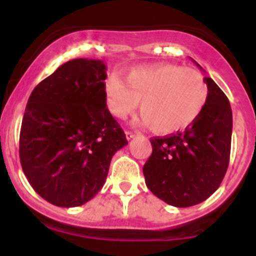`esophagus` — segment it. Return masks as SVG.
<instances>
[{
  "label": "esophagus",
  "instance_id": "obj_1",
  "mask_svg": "<svg viewBox=\"0 0 256 256\" xmlns=\"http://www.w3.org/2000/svg\"><path fill=\"white\" fill-rule=\"evenodd\" d=\"M125 135H126V138H128V140H131V138H135V136H136L135 134L131 132V131H126Z\"/></svg>",
  "mask_w": 256,
  "mask_h": 256
}]
</instances>
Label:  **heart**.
I'll return each mask as SVG.
<instances>
[{
	"mask_svg": "<svg viewBox=\"0 0 256 256\" xmlns=\"http://www.w3.org/2000/svg\"><path fill=\"white\" fill-rule=\"evenodd\" d=\"M109 112L125 118L138 109L140 122L157 134L184 130L200 116L208 102L202 74L176 64L138 66L126 73V82L114 74L105 84Z\"/></svg>",
	"mask_w": 256,
	"mask_h": 256,
	"instance_id": "1",
	"label": "heart"
}]
</instances>
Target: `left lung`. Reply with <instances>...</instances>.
<instances>
[{"mask_svg": "<svg viewBox=\"0 0 256 256\" xmlns=\"http://www.w3.org/2000/svg\"><path fill=\"white\" fill-rule=\"evenodd\" d=\"M204 82L208 102L200 118L183 132L150 140L152 154L142 170L146 186L174 207H192L210 197L229 164L233 131L230 104L213 79L206 76Z\"/></svg>", "mask_w": 256, "mask_h": 256, "instance_id": "1", "label": "left lung"}]
</instances>
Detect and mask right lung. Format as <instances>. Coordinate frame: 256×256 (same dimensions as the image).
Segmentation results:
<instances>
[{"mask_svg":"<svg viewBox=\"0 0 256 256\" xmlns=\"http://www.w3.org/2000/svg\"><path fill=\"white\" fill-rule=\"evenodd\" d=\"M106 66L78 58L33 89L22 120L20 158L33 190L64 208L85 204L104 186L128 140L106 108Z\"/></svg>","mask_w":256,"mask_h":256,"instance_id":"right-lung-1","label":"right lung"}]
</instances>
